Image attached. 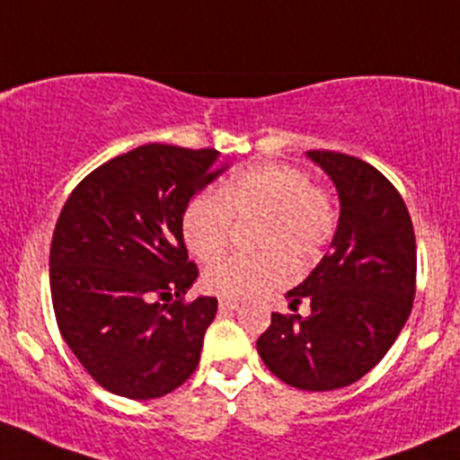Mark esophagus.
<instances>
[{
	"mask_svg": "<svg viewBox=\"0 0 460 460\" xmlns=\"http://www.w3.org/2000/svg\"><path fill=\"white\" fill-rule=\"evenodd\" d=\"M238 309H240V303H235V300L220 298V312H238Z\"/></svg>",
	"mask_w": 460,
	"mask_h": 460,
	"instance_id": "esophagus-1",
	"label": "esophagus"
}]
</instances>
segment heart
Listing matches in <instances>:
<instances>
[{"instance_id": "1", "label": "heart", "mask_w": 460, "mask_h": 460, "mask_svg": "<svg viewBox=\"0 0 460 460\" xmlns=\"http://www.w3.org/2000/svg\"><path fill=\"white\" fill-rule=\"evenodd\" d=\"M231 220L258 225L252 247L260 256H235L204 273L207 291L226 300H253L289 280L294 262L318 256L332 238L336 213L327 191L314 187L305 171L289 164H258L240 171L216 193H198L182 216L189 252L202 262L225 253Z\"/></svg>"}]
</instances>
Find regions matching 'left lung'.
Returning <instances> with one entry per match:
<instances>
[{"mask_svg":"<svg viewBox=\"0 0 460 460\" xmlns=\"http://www.w3.org/2000/svg\"><path fill=\"white\" fill-rule=\"evenodd\" d=\"M332 178L341 217L332 249L287 294L291 312L271 314L258 338L273 376L305 392H332L383 360L410 318L416 294V238L394 184L367 162L336 151H307Z\"/></svg>","mask_w":460,"mask_h":460,"instance_id":"8db88e82","label":"left lung"}]
</instances>
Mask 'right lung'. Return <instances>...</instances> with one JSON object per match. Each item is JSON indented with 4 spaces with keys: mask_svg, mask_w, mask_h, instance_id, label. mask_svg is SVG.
I'll use <instances>...</instances> for the list:
<instances>
[{
    "mask_svg": "<svg viewBox=\"0 0 460 460\" xmlns=\"http://www.w3.org/2000/svg\"><path fill=\"white\" fill-rule=\"evenodd\" d=\"M222 171L216 148L144 144L91 171L64 204L49 262L55 318L111 394L160 398L196 372L217 300H182L198 278L182 216Z\"/></svg>",
    "mask_w": 460,
    "mask_h": 460,
    "instance_id": "right-lung-1",
    "label": "right lung"
}]
</instances>
